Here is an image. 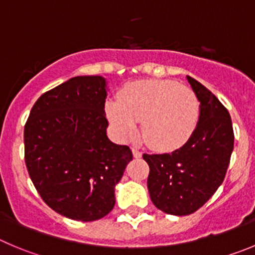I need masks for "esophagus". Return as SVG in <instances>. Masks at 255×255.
Masks as SVG:
<instances>
[{
  "label": "esophagus",
  "mask_w": 255,
  "mask_h": 255,
  "mask_svg": "<svg viewBox=\"0 0 255 255\" xmlns=\"http://www.w3.org/2000/svg\"><path fill=\"white\" fill-rule=\"evenodd\" d=\"M133 156H134V158H141L142 152L138 151L137 148H133Z\"/></svg>",
  "instance_id": "1"
}]
</instances>
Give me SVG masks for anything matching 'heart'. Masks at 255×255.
<instances>
[{
	"label": "heart",
	"instance_id": "b5f03b06",
	"mask_svg": "<svg viewBox=\"0 0 255 255\" xmlns=\"http://www.w3.org/2000/svg\"><path fill=\"white\" fill-rule=\"evenodd\" d=\"M109 122L122 138L137 134L142 121L144 141L157 151L184 146L195 132L200 104L194 90L173 80H137L125 85L120 102L106 104Z\"/></svg>",
	"mask_w": 255,
	"mask_h": 255
}]
</instances>
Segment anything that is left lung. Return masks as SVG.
<instances>
[{
  "label": "left lung",
  "mask_w": 255,
  "mask_h": 255,
  "mask_svg": "<svg viewBox=\"0 0 255 255\" xmlns=\"http://www.w3.org/2000/svg\"><path fill=\"white\" fill-rule=\"evenodd\" d=\"M200 102V117L189 141L171 153L143 154L149 166V196L170 215L199 210L224 181L234 148L232 118L215 95L186 77Z\"/></svg>",
  "instance_id": "obj_1"
}]
</instances>
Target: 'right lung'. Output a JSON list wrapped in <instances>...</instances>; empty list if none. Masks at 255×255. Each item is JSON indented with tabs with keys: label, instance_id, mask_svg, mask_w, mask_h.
I'll return each instance as SVG.
<instances>
[{
	"label": "right lung",
	"instance_id": "1",
	"mask_svg": "<svg viewBox=\"0 0 255 255\" xmlns=\"http://www.w3.org/2000/svg\"><path fill=\"white\" fill-rule=\"evenodd\" d=\"M106 79L75 77L44 93L23 130L31 181L54 211L78 221L104 218L133 154L107 137Z\"/></svg>",
	"mask_w": 255,
	"mask_h": 255
}]
</instances>
